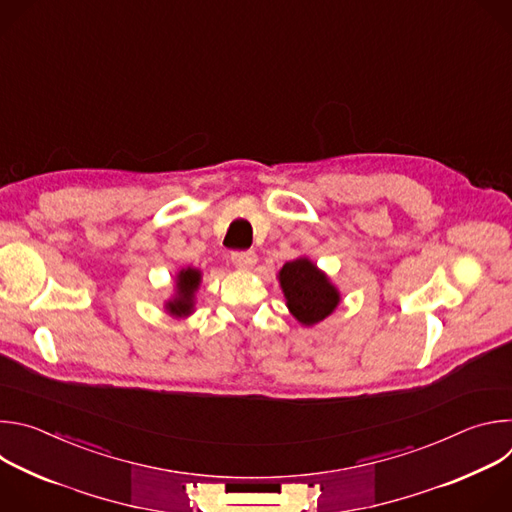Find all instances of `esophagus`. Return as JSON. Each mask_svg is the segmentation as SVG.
<instances>
[{
  "label": "esophagus",
  "instance_id": "esophagus-1",
  "mask_svg": "<svg viewBox=\"0 0 512 512\" xmlns=\"http://www.w3.org/2000/svg\"><path fill=\"white\" fill-rule=\"evenodd\" d=\"M231 259L239 269H253V265L257 263V255L253 251H235Z\"/></svg>",
  "mask_w": 512,
  "mask_h": 512
}]
</instances>
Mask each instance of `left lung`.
I'll return each mask as SVG.
<instances>
[{
    "label": "left lung",
    "instance_id": "1",
    "mask_svg": "<svg viewBox=\"0 0 512 512\" xmlns=\"http://www.w3.org/2000/svg\"><path fill=\"white\" fill-rule=\"evenodd\" d=\"M277 277L291 316L304 326L322 322L340 304V291L308 257L285 263Z\"/></svg>",
    "mask_w": 512,
    "mask_h": 512
}]
</instances>
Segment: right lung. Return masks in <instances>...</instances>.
Wrapping results in <instances>:
<instances>
[{"label":"right lung","instance_id":"obj_1","mask_svg":"<svg viewBox=\"0 0 512 512\" xmlns=\"http://www.w3.org/2000/svg\"><path fill=\"white\" fill-rule=\"evenodd\" d=\"M202 273L194 267L180 269L176 275V296L166 302V310L170 316L184 318L194 310V294L200 285Z\"/></svg>","mask_w":512,"mask_h":512}]
</instances>
